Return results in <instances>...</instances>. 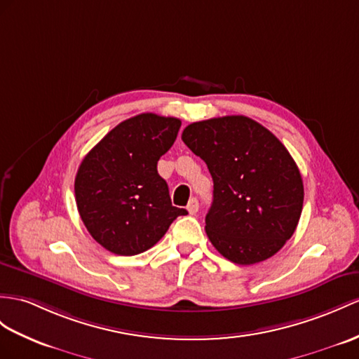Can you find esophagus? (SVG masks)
<instances>
[{"label":"esophagus","mask_w":359,"mask_h":359,"mask_svg":"<svg viewBox=\"0 0 359 359\" xmlns=\"http://www.w3.org/2000/svg\"><path fill=\"white\" fill-rule=\"evenodd\" d=\"M198 208H199L198 199H196V198H191V199L189 201V204H187V212H189L190 215H195V213L198 212Z\"/></svg>","instance_id":"esophagus-1"}]
</instances>
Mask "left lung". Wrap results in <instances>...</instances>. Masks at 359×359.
I'll list each match as a JSON object with an SVG mask.
<instances>
[{
    "mask_svg": "<svg viewBox=\"0 0 359 359\" xmlns=\"http://www.w3.org/2000/svg\"><path fill=\"white\" fill-rule=\"evenodd\" d=\"M182 142L213 178L205 233L238 265L266 260L291 239L303 208L299 168L273 133L245 116L195 121Z\"/></svg>",
    "mask_w": 359,
    "mask_h": 359,
    "instance_id": "left-lung-1",
    "label": "left lung"
}]
</instances>
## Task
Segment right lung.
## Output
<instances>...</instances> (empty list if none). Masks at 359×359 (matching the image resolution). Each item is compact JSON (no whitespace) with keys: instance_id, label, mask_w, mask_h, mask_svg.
Listing matches in <instances>:
<instances>
[{"instance_id":"right-lung-1","label":"right lung","mask_w":359,"mask_h":359,"mask_svg":"<svg viewBox=\"0 0 359 359\" xmlns=\"http://www.w3.org/2000/svg\"><path fill=\"white\" fill-rule=\"evenodd\" d=\"M181 120L152 112L121 121L86 154L74 180L79 215L93 239L118 256L152 248L187 210L172 205L156 170Z\"/></svg>"}]
</instances>
